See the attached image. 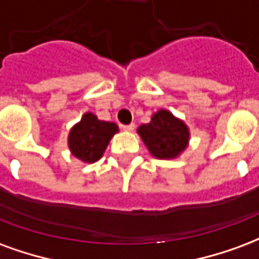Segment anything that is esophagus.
<instances>
[{
  "mask_svg": "<svg viewBox=\"0 0 259 259\" xmlns=\"http://www.w3.org/2000/svg\"><path fill=\"white\" fill-rule=\"evenodd\" d=\"M121 128L124 130V131L131 132V131H134V130H135V124H128V125H122Z\"/></svg>",
  "mask_w": 259,
  "mask_h": 259,
  "instance_id": "1",
  "label": "esophagus"
}]
</instances>
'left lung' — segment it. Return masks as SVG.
<instances>
[{
	"mask_svg": "<svg viewBox=\"0 0 259 259\" xmlns=\"http://www.w3.org/2000/svg\"><path fill=\"white\" fill-rule=\"evenodd\" d=\"M149 152L156 158H175L184 152L189 142V130L182 120L168 110H158L149 124L138 128Z\"/></svg>",
	"mask_w": 259,
	"mask_h": 259,
	"instance_id": "1",
	"label": "left lung"
}]
</instances>
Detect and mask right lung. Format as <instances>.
<instances>
[{
  "label": "right lung",
  "instance_id": "add662e5",
  "mask_svg": "<svg viewBox=\"0 0 259 259\" xmlns=\"http://www.w3.org/2000/svg\"><path fill=\"white\" fill-rule=\"evenodd\" d=\"M118 132L114 122L101 121L92 113H85L69 134V149L84 163H95L102 157L113 135Z\"/></svg>",
  "mask_w": 259,
  "mask_h": 259
}]
</instances>
